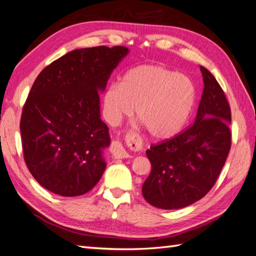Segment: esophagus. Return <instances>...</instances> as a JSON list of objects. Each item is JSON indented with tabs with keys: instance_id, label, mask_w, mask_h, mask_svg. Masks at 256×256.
Instances as JSON below:
<instances>
[{
	"instance_id": "1",
	"label": "esophagus",
	"mask_w": 256,
	"mask_h": 256,
	"mask_svg": "<svg viewBox=\"0 0 256 256\" xmlns=\"http://www.w3.org/2000/svg\"><path fill=\"white\" fill-rule=\"evenodd\" d=\"M128 144L134 149V148H138L141 144V141H139V139L136 138L134 136H129ZM110 152L115 158H124L129 156L128 152L124 150V148L122 146L120 141H114L110 146Z\"/></svg>"
}]
</instances>
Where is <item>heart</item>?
<instances>
[{"mask_svg": "<svg viewBox=\"0 0 256 256\" xmlns=\"http://www.w3.org/2000/svg\"><path fill=\"white\" fill-rule=\"evenodd\" d=\"M195 100L190 78L162 66L144 64L128 70L120 84L106 88L103 110L107 122L117 124L134 108L153 139L168 140L183 129Z\"/></svg>", "mask_w": 256, "mask_h": 256, "instance_id": "heart-1", "label": "heart"}]
</instances>
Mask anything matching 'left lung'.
Here are the masks:
<instances>
[{
  "label": "left lung",
  "instance_id": "obj_1",
  "mask_svg": "<svg viewBox=\"0 0 256 256\" xmlns=\"http://www.w3.org/2000/svg\"><path fill=\"white\" fill-rule=\"evenodd\" d=\"M204 90L195 122L174 138L146 150L151 173L144 200L156 208L180 209L212 188L231 148V110L222 88L200 66Z\"/></svg>",
  "mask_w": 256,
  "mask_h": 256
}]
</instances>
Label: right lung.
<instances>
[{
  "label": "right lung",
  "instance_id": "1",
  "mask_svg": "<svg viewBox=\"0 0 256 256\" xmlns=\"http://www.w3.org/2000/svg\"><path fill=\"white\" fill-rule=\"evenodd\" d=\"M129 49L122 46L72 50L39 73L20 118L26 166L44 188L80 196L98 184L110 144L100 119V93Z\"/></svg>",
  "mask_w": 256,
  "mask_h": 256
}]
</instances>
